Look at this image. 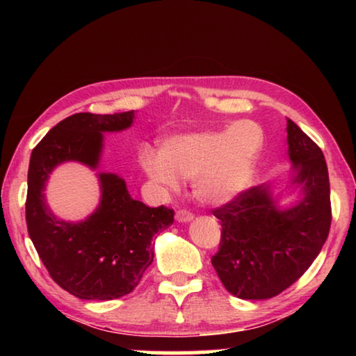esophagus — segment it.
Masks as SVG:
<instances>
[{"label":"esophagus","instance_id":"1","mask_svg":"<svg viewBox=\"0 0 356 356\" xmlns=\"http://www.w3.org/2000/svg\"><path fill=\"white\" fill-rule=\"evenodd\" d=\"M193 216H195V215H193V213L190 212V210L179 209L177 213H176V220L180 221V222H186V221H191Z\"/></svg>","mask_w":356,"mask_h":356}]
</instances>
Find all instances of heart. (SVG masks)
<instances>
[{
	"instance_id": "heart-1",
	"label": "heart",
	"mask_w": 356,
	"mask_h": 356,
	"mask_svg": "<svg viewBox=\"0 0 356 356\" xmlns=\"http://www.w3.org/2000/svg\"><path fill=\"white\" fill-rule=\"evenodd\" d=\"M262 144V129L240 120L226 130L172 136L163 143L161 154L143 150L141 166L163 190H176L179 177L195 179L201 201L221 204L248 188Z\"/></svg>"
}]
</instances>
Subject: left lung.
Instances as JSON below:
<instances>
[{
    "label": "left lung",
    "mask_w": 356,
    "mask_h": 356,
    "mask_svg": "<svg viewBox=\"0 0 356 356\" xmlns=\"http://www.w3.org/2000/svg\"><path fill=\"white\" fill-rule=\"evenodd\" d=\"M292 184L305 197L278 210L268 185L243 190L212 210L221 222V240L212 265L227 292L243 300L280 295L311 267L331 226L328 168L321 147L287 119Z\"/></svg>",
    "instance_id": "8db88e82"
}]
</instances>
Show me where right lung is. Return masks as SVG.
Here are the masks:
<instances>
[{
    "instance_id": "1",
    "label": "right lung",
    "mask_w": 356,
    "mask_h": 356,
    "mask_svg": "<svg viewBox=\"0 0 356 356\" xmlns=\"http://www.w3.org/2000/svg\"><path fill=\"white\" fill-rule=\"evenodd\" d=\"M131 122L134 111L72 114L42 138L29 160L28 234L53 281L81 300H113L134 291L154 261L150 240L174 221L172 209L131 200L114 174H100L102 201L88 220L65 222L47 207L44 190L53 168L69 160L95 168L102 131L124 130Z\"/></svg>"
}]
</instances>
